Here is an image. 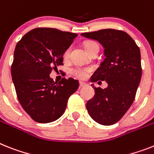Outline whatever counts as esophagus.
Returning <instances> with one entry per match:
<instances>
[{
    "label": "esophagus",
    "mask_w": 154,
    "mask_h": 154,
    "mask_svg": "<svg viewBox=\"0 0 154 154\" xmlns=\"http://www.w3.org/2000/svg\"><path fill=\"white\" fill-rule=\"evenodd\" d=\"M85 86H86V83L82 82V81H80V88H81L85 87Z\"/></svg>",
    "instance_id": "esophagus-1"
}]
</instances>
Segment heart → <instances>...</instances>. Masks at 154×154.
<instances>
[{"instance_id":"1","label":"heart","mask_w":154,"mask_h":154,"mask_svg":"<svg viewBox=\"0 0 154 154\" xmlns=\"http://www.w3.org/2000/svg\"><path fill=\"white\" fill-rule=\"evenodd\" d=\"M94 45H96V43L93 42V41H88V42H86L85 44V48L86 49V51H87L89 48L91 47ZM70 51L71 48H68L64 51V53H63V57H64V59H67V58L69 57V54H70ZM89 71H90L89 69H84V68H80V67H75V68H72L70 69V73L73 76H74V77L79 78V79H85V78L87 77L88 73Z\"/></svg>"}]
</instances>
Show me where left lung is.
I'll return each instance as SVG.
<instances>
[{"mask_svg": "<svg viewBox=\"0 0 154 154\" xmlns=\"http://www.w3.org/2000/svg\"><path fill=\"white\" fill-rule=\"evenodd\" d=\"M81 36L99 41L104 48L105 59L91 81H106L108 84L104 89L91 85L95 95L86 104L88 112L97 123L112 125L121 120L135 99L142 77L140 50L122 30L100 29Z\"/></svg>", "mask_w": 154, "mask_h": 154, "instance_id": "1", "label": "left lung"}]
</instances>
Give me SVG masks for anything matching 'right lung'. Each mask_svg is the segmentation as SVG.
<instances>
[{
	"label": "right lung",
	"mask_w": 154,
	"mask_h": 154,
	"mask_svg": "<svg viewBox=\"0 0 154 154\" xmlns=\"http://www.w3.org/2000/svg\"><path fill=\"white\" fill-rule=\"evenodd\" d=\"M77 34L55 28H36L15 46L11 72L19 103L33 121L50 123L59 119L79 87L77 80L54 82L49 74L63 65V53Z\"/></svg>",
	"instance_id": "right-lung-1"
}]
</instances>
